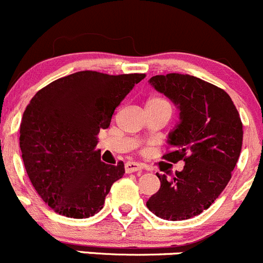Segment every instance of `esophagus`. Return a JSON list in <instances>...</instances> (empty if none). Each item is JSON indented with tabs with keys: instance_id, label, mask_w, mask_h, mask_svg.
Returning <instances> with one entry per match:
<instances>
[{
	"instance_id": "obj_1",
	"label": "esophagus",
	"mask_w": 263,
	"mask_h": 263,
	"mask_svg": "<svg viewBox=\"0 0 263 263\" xmlns=\"http://www.w3.org/2000/svg\"><path fill=\"white\" fill-rule=\"evenodd\" d=\"M143 168V166L138 162H133V161H129V162L125 163V171L126 173H135V171H140Z\"/></svg>"
}]
</instances>
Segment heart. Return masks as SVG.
<instances>
[{
	"mask_svg": "<svg viewBox=\"0 0 263 263\" xmlns=\"http://www.w3.org/2000/svg\"><path fill=\"white\" fill-rule=\"evenodd\" d=\"M158 105H168L167 101L165 98H161V97H152L148 100L147 106H158Z\"/></svg>",
	"mask_w": 263,
	"mask_h": 263,
	"instance_id": "heart-1",
	"label": "heart"
}]
</instances>
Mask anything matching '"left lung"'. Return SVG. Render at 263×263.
I'll return each instance as SVG.
<instances>
[{"mask_svg": "<svg viewBox=\"0 0 263 263\" xmlns=\"http://www.w3.org/2000/svg\"><path fill=\"white\" fill-rule=\"evenodd\" d=\"M149 83L180 110V123L168 134L162 158L185 163L171 179L156 174L161 186L147 207L163 220L191 219L209 209L228 185L240 155L243 124L230 96L211 83L178 72L156 75Z\"/></svg>", "mask_w": 263, "mask_h": 263, "instance_id": "1", "label": "left lung"}]
</instances>
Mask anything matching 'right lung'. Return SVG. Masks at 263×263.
I'll list each match as a JSON object with an SVG mask.
<instances>
[{
    "mask_svg": "<svg viewBox=\"0 0 263 263\" xmlns=\"http://www.w3.org/2000/svg\"><path fill=\"white\" fill-rule=\"evenodd\" d=\"M144 78L85 70L49 83L30 100L20 124L22 157L33 186L54 212L84 219L103 209L125 168L123 161H101L97 135Z\"/></svg>",
    "mask_w": 263,
    "mask_h": 263,
    "instance_id": "right-lung-1",
    "label": "right lung"
}]
</instances>
